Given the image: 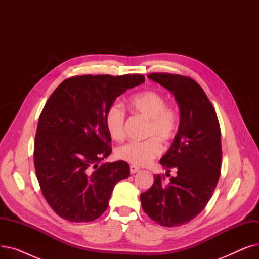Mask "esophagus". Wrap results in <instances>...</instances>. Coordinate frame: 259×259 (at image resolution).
I'll return each mask as SVG.
<instances>
[{
  "mask_svg": "<svg viewBox=\"0 0 259 259\" xmlns=\"http://www.w3.org/2000/svg\"><path fill=\"white\" fill-rule=\"evenodd\" d=\"M141 169L139 168V167H137V166H134V165H131L130 166V173L131 174H134V173H137V172H139Z\"/></svg>",
  "mask_w": 259,
  "mask_h": 259,
  "instance_id": "1",
  "label": "esophagus"
}]
</instances>
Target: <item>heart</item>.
Listing matches in <instances>:
<instances>
[{
  "instance_id": "heart-1",
  "label": "heart",
  "mask_w": 259,
  "mask_h": 259,
  "mask_svg": "<svg viewBox=\"0 0 259 259\" xmlns=\"http://www.w3.org/2000/svg\"><path fill=\"white\" fill-rule=\"evenodd\" d=\"M132 111L148 119L145 141H131L116 149V156L132 165L145 166L162 152V143L169 144L179 131V115L174 109L166 106L162 95L153 90L134 94L128 101ZM125 111L118 104L108 108L105 116L107 130L113 140L119 141L125 135Z\"/></svg>"
}]
</instances>
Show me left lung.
Listing matches in <instances>:
<instances>
[{
	"label": "left lung",
	"mask_w": 259,
	"mask_h": 259,
	"mask_svg": "<svg viewBox=\"0 0 259 259\" xmlns=\"http://www.w3.org/2000/svg\"><path fill=\"white\" fill-rule=\"evenodd\" d=\"M148 77L173 93L180 106L179 131L168 152L159 160L176 171L170 182L154 175V183L141 194L142 207L162 227H179L191 222L211 199L221 175V127L214 107L205 91L192 78L171 73Z\"/></svg>",
	"instance_id": "left-lung-1"
}]
</instances>
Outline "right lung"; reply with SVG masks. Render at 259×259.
Masks as SVG:
<instances>
[{
	"mask_svg": "<svg viewBox=\"0 0 259 259\" xmlns=\"http://www.w3.org/2000/svg\"><path fill=\"white\" fill-rule=\"evenodd\" d=\"M144 81L142 74L72 76L46 102L34 140V168L43 196L62 219L97 220L114 186L129 176L124 160L100 165L112 151L105 116L117 97Z\"/></svg>",
	"mask_w": 259,
	"mask_h": 259,
	"instance_id": "1",
	"label": "right lung"
}]
</instances>
